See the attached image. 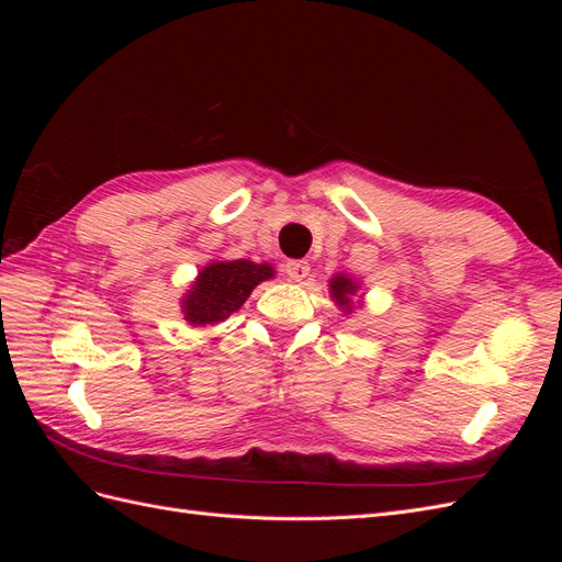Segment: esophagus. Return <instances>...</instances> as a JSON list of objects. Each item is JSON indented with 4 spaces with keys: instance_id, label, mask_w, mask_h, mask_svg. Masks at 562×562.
Wrapping results in <instances>:
<instances>
[{
    "instance_id": "34e87169",
    "label": "esophagus",
    "mask_w": 562,
    "mask_h": 562,
    "mask_svg": "<svg viewBox=\"0 0 562 562\" xmlns=\"http://www.w3.org/2000/svg\"><path fill=\"white\" fill-rule=\"evenodd\" d=\"M283 269H285V277L293 279V281H302V279L310 277V265L302 262V260H288Z\"/></svg>"
}]
</instances>
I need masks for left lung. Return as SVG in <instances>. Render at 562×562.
Segmentation results:
<instances>
[{"label": "left lung", "mask_w": 562, "mask_h": 562, "mask_svg": "<svg viewBox=\"0 0 562 562\" xmlns=\"http://www.w3.org/2000/svg\"><path fill=\"white\" fill-rule=\"evenodd\" d=\"M356 291H359V283H356L353 279H349L347 274H335V277L330 279V295H333V300H335L345 312H351V307H353L351 297L356 295Z\"/></svg>", "instance_id": "left-lung-1"}]
</instances>
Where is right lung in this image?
Returning <instances> with one entry per match:
<instances>
[{
  "label": "right lung",
  "mask_w": 562,
  "mask_h": 562,
  "mask_svg": "<svg viewBox=\"0 0 562 562\" xmlns=\"http://www.w3.org/2000/svg\"><path fill=\"white\" fill-rule=\"evenodd\" d=\"M274 277V267L250 260L211 262L182 297V314L190 326H215L244 307L255 285Z\"/></svg>",
  "instance_id": "obj_1"
}]
</instances>
